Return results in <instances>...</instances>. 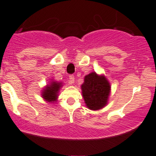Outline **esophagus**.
I'll use <instances>...</instances> for the list:
<instances>
[{
	"label": "esophagus",
	"mask_w": 156,
	"mask_h": 156,
	"mask_svg": "<svg viewBox=\"0 0 156 156\" xmlns=\"http://www.w3.org/2000/svg\"><path fill=\"white\" fill-rule=\"evenodd\" d=\"M69 82L71 83H74V81H75V76L73 75H70L69 76Z\"/></svg>",
	"instance_id": "esophagus-1"
}]
</instances>
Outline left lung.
I'll list each match as a JSON object with an SVG mask.
<instances>
[{
  "label": "left lung",
  "instance_id": "1",
  "mask_svg": "<svg viewBox=\"0 0 156 156\" xmlns=\"http://www.w3.org/2000/svg\"><path fill=\"white\" fill-rule=\"evenodd\" d=\"M81 90L86 106L89 109L98 111L108 104L111 85L104 75L92 72L85 76Z\"/></svg>",
  "mask_w": 156,
  "mask_h": 156
}]
</instances>
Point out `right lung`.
I'll list each match as a JSON object with an SVG mask.
<instances>
[{
    "mask_svg": "<svg viewBox=\"0 0 156 156\" xmlns=\"http://www.w3.org/2000/svg\"><path fill=\"white\" fill-rule=\"evenodd\" d=\"M62 83H58L54 80L51 81L49 84H48L42 90V98L48 103L55 102L58 98V91L62 87Z\"/></svg>",
    "mask_w": 156,
    "mask_h": 156,
    "instance_id": "add662e5",
    "label": "right lung"
}]
</instances>
